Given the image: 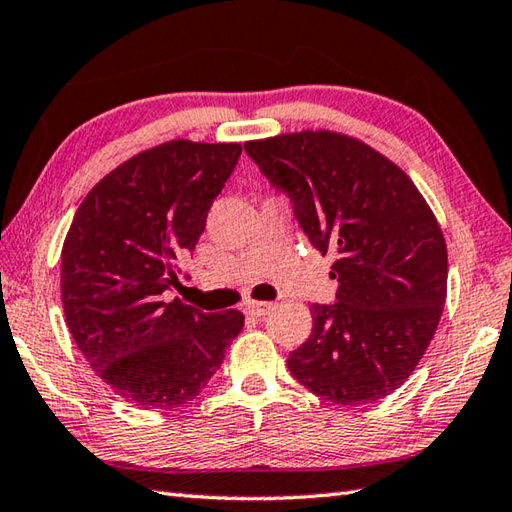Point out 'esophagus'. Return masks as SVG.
I'll list each match as a JSON object with an SVG mask.
<instances>
[{"label":"esophagus","mask_w":512,"mask_h":512,"mask_svg":"<svg viewBox=\"0 0 512 512\" xmlns=\"http://www.w3.org/2000/svg\"><path fill=\"white\" fill-rule=\"evenodd\" d=\"M270 308H273V304L270 302H250V304H246L244 313L250 317H264Z\"/></svg>","instance_id":"esophagus-1"}]
</instances>
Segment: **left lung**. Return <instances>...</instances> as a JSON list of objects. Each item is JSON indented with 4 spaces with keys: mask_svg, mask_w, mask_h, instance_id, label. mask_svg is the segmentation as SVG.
<instances>
[{
    "mask_svg": "<svg viewBox=\"0 0 512 512\" xmlns=\"http://www.w3.org/2000/svg\"><path fill=\"white\" fill-rule=\"evenodd\" d=\"M293 199L319 253H335L337 302L310 306L313 333L288 357L310 393L333 404L384 399L417 368L442 317L448 286L444 233L402 168L333 130L244 144Z\"/></svg>",
    "mask_w": 512,
    "mask_h": 512,
    "instance_id": "left-lung-1",
    "label": "left lung"
}]
</instances>
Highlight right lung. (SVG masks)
Returning a JSON list of instances; mask_svg holds the SVG:
<instances>
[{
  "label": "right lung",
  "instance_id": "obj_1",
  "mask_svg": "<svg viewBox=\"0 0 512 512\" xmlns=\"http://www.w3.org/2000/svg\"><path fill=\"white\" fill-rule=\"evenodd\" d=\"M239 155L242 144L190 139L142 150L99 179L68 228L66 326L90 368L137 408L195 399L244 328L235 308L202 313L164 299Z\"/></svg>",
  "mask_w": 512,
  "mask_h": 512
}]
</instances>
